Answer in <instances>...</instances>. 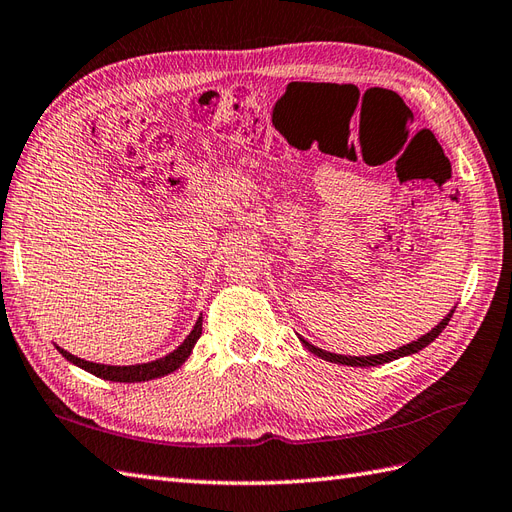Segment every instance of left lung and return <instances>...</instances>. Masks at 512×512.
<instances>
[{"mask_svg": "<svg viewBox=\"0 0 512 512\" xmlns=\"http://www.w3.org/2000/svg\"><path fill=\"white\" fill-rule=\"evenodd\" d=\"M451 316H454V310H451L441 323H438L430 334L421 336L419 340H414L410 344H406V347H399V349H392V351H386V353H379V355H362V358H351V355H336V353H329V351H323L314 347V344H310L307 340L301 338V342L305 344L307 351H312L314 355H318V358H323L327 362H334V364H344V366H377V364H386V362H392V360H399L403 358V355H412V353H419L421 349H425L427 344L434 342L438 336H441V331L447 327V323L451 320Z\"/></svg>", "mask_w": 512, "mask_h": 512, "instance_id": "8db88e82", "label": "left lung"}]
</instances>
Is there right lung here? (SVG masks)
<instances>
[{
	"label": "right lung",
	"instance_id": "obj_1",
	"mask_svg": "<svg viewBox=\"0 0 512 512\" xmlns=\"http://www.w3.org/2000/svg\"><path fill=\"white\" fill-rule=\"evenodd\" d=\"M202 334V316L196 320V325L192 329V334H189L181 344H178V349H174L172 353L165 355V358H159L154 362H146V364H133V366H109V364H95V362H87V360H80L76 355L67 353L65 349L56 347L61 351V355L65 360H69L71 364H76L80 368H85L87 373L95 375V377H102V379H109V382H126V384H133V382H148V379L154 377H163L172 371H176L178 366H181L187 358L189 353H192L194 344L198 342Z\"/></svg>",
	"mask_w": 512,
	"mask_h": 512
}]
</instances>
